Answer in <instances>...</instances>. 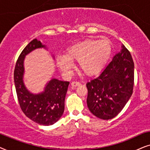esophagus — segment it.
<instances>
[{
  "label": "esophagus",
  "instance_id": "esophagus-1",
  "mask_svg": "<svg viewBox=\"0 0 150 150\" xmlns=\"http://www.w3.org/2000/svg\"><path fill=\"white\" fill-rule=\"evenodd\" d=\"M81 83L78 82V81H73V82L71 83V86L73 87H76V86H80Z\"/></svg>",
  "mask_w": 150,
  "mask_h": 150
}]
</instances>
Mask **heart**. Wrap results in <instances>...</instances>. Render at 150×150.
I'll return each instance as SVG.
<instances>
[{
  "label": "heart",
  "mask_w": 150,
  "mask_h": 150,
  "mask_svg": "<svg viewBox=\"0 0 150 150\" xmlns=\"http://www.w3.org/2000/svg\"><path fill=\"white\" fill-rule=\"evenodd\" d=\"M111 53L112 43L109 39H87L70 47L65 55L57 56L56 62L67 75H71L73 61H78L79 69L86 75H92L103 69Z\"/></svg>",
  "instance_id": "b5f03b06"
}]
</instances>
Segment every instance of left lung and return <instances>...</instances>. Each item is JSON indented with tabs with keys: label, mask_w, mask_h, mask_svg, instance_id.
<instances>
[{
	"label": "left lung",
	"mask_w": 150,
	"mask_h": 150,
	"mask_svg": "<svg viewBox=\"0 0 150 150\" xmlns=\"http://www.w3.org/2000/svg\"><path fill=\"white\" fill-rule=\"evenodd\" d=\"M121 47L100 75L86 83L88 108L103 120L115 117L132 95L134 65L129 51Z\"/></svg>",
	"instance_id": "left-lung-1"
}]
</instances>
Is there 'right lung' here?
<instances>
[{
    "label": "right lung",
    "mask_w": 150,
    "mask_h": 150,
    "mask_svg": "<svg viewBox=\"0 0 150 150\" xmlns=\"http://www.w3.org/2000/svg\"><path fill=\"white\" fill-rule=\"evenodd\" d=\"M39 48L46 49V46L35 38L22 51L16 64L14 83L20 106L25 115L40 125H51L56 123L63 115L69 81L53 78L40 93L33 94L28 91L23 82L24 60L26 55Z\"/></svg>",
    "instance_id": "add662e5"
}]
</instances>
